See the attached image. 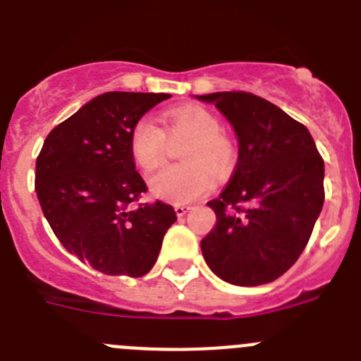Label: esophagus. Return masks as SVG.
Listing matches in <instances>:
<instances>
[{"instance_id":"obj_1","label":"esophagus","mask_w":361,"mask_h":361,"mask_svg":"<svg viewBox=\"0 0 361 361\" xmlns=\"http://www.w3.org/2000/svg\"><path fill=\"white\" fill-rule=\"evenodd\" d=\"M188 210H190V207H188V204H174V212H176L178 217H183Z\"/></svg>"}]
</instances>
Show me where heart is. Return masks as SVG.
I'll return each instance as SVG.
<instances>
[{
  "label": "heart",
  "instance_id": "heart-1",
  "mask_svg": "<svg viewBox=\"0 0 361 361\" xmlns=\"http://www.w3.org/2000/svg\"><path fill=\"white\" fill-rule=\"evenodd\" d=\"M165 128L149 119H140L131 131V154L144 171L158 169L167 153L169 139H188L181 151L187 164L171 165L149 178L153 196L169 203H190L214 187V173H230L237 161V146L224 131L221 121L210 110L187 104L165 112Z\"/></svg>",
  "mask_w": 361,
  "mask_h": 361
}]
</instances>
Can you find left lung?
Returning a JSON list of instances; mask_svg holds the SVG:
<instances>
[{"instance_id": "obj_1", "label": "left lung", "mask_w": 361, "mask_h": 361, "mask_svg": "<svg viewBox=\"0 0 361 361\" xmlns=\"http://www.w3.org/2000/svg\"><path fill=\"white\" fill-rule=\"evenodd\" d=\"M233 124L238 160L208 201L217 215L201 240L208 267L238 287L278 279L301 257L324 204V160L308 128L244 90L200 96Z\"/></svg>"}]
</instances>
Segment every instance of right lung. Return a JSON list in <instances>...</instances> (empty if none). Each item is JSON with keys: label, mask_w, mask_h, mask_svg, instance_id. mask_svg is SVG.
Returning <instances> with one entry per match:
<instances>
[{"label": "right lung", "mask_w": 361, "mask_h": 361, "mask_svg": "<svg viewBox=\"0 0 361 361\" xmlns=\"http://www.w3.org/2000/svg\"><path fill=\"white\" fill-rule=\"evenodd\" d=\"M169 94L104 92L53 128L35 164V192L60 244L109 276L151 271L174 208L140 203L147 192L130 140L140 117Z\"/></svg>", "instance_id": "obj_1"}]
</instances>
